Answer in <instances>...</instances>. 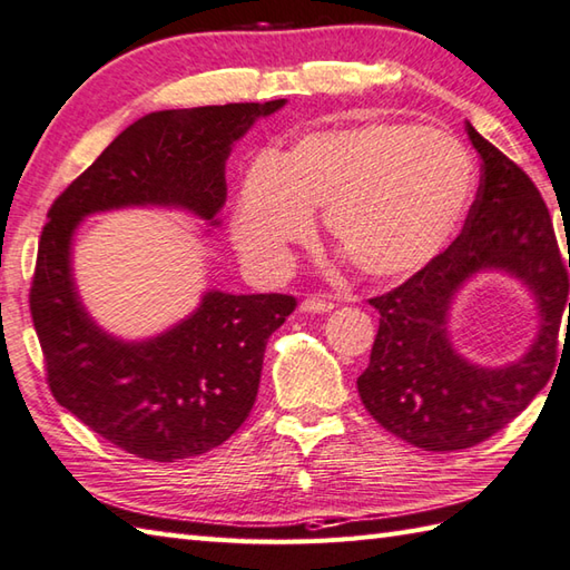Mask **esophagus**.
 I'll return each instance as SVG.
<instances>
[{
  "mask_svg": "<svg viewBox=\"0 0 570 570\" xmlns=\"http://www.w3.org/2000/svg\"><path fill=\"white\" fill-rule=\"evenodd\" d=\"M333 308H335V304L325 296H308V298H304V304H301V311H306V313H328Z\"/></svg>",
  "mask_w": 570,
  "mask_h": 570,
  "instance_id": "obj_1",
  "label": "esophagus"
}]
</instances>
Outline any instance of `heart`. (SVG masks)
<instances>
[{
  "label": "heart",
  "mask_w": 570,
  "mask_h": 570,
  "mask_svg": "<svg viewBox=\"0 0 570 570\" xmlns=\"http://www.w3.org/2000/svg\"><path fill=\"white\" fill-rule=\"evenodd\" d=\"M472 188V156L443 129L372 122L313 131L278 161L252 164L233 237L252 266L278 269L323 208L325 233L362 274L402 276L445 247Z\"/></svg>",
  "instance_id": "obj_1"
}]
</instances>
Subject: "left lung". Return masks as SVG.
Segmentation results:
<instances>
[{
	"label": "left lung",
	"instance_id": "1",
	"mask_svg": "<svg viewBox=\"0 0 570 570\" xmlns=\"http://www.w3.org/2000/svg\"><path fill=\"white\" fill-rule=\"evenodd\" d=\"M465 131L482 159V176L463 233L402 286L370 298L380 311V331L357 377L362 404L380 426L435 453L490 439L547 386L568 301V269L534 180L470 122ZM482 268L522 277L540 304L538 341L510 368L470 366L446 341L450 301Z\"/></svg>",
	"mask_w": 570,
	"mask_h": 570
}]
</instances>
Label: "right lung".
Returning a JSON list of instances; mask_svg holds the SVG:
<instances>
[{
    "label": "right lung",
    "instance_id": "obj_1",
    "mask_svg": "<svg viewBox=\"0 0 570 570\" xmlns=\"http://www.w3.org/2000/svg\"><path fill=\"white\" fill-rule=\"evenodd\" d=\"M284 107L233 102L151 112L127 127L60 193L39 239L29 306L56 402L122 451L176 463L233 435L254 406L269 335L294 313L286 294L208 292L184 323L144 343L102 333L70 274L80 217L125 205H178L215 220L229 147Z\"/></svg>",
    "mask_w": 570,
    "mask_h": 570
}]
</instances>
